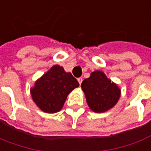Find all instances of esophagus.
Masks as SVG:
<instances>
[{"label":"esophagus","mask_w":151,"mask_h":151,"mask_svg":"<svg viewBox=\"0 0 151 151\" xmlns=\"http://www.w3.org/2000/svg\"><path fill=\"white\" fill-rule=\"evenodd\" d=\"M77 81H78V82H79V84H80V85H81L82 81H83V79H82L81 77H80V78H78Z\"/></svg>","instance_id":"obj_1"}]
</instances>
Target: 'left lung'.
Segmentation results:
<instances>
[{"label":"left lung","mask_w":151,"mask_h":151,"mask_svg":"<svg viewBox=\"0 0 151 151\" xmlns=\"http://www.w3.org/2000/svg\"><path fill=\"white\" fill-rule=\"evenodd\" d=\"M86 101L95 113H103L117 104L121 91L116 84L107 78L100 70H95L81 84Z\"/></svg>","instance_id":"8db88e82"}]
</instances>
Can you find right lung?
Segmentation results:
<instances>
[{
    "label": "right lung",
    "mask_w": 151,
    "mask_h": 151,
    "mask_svg": "<svg viewBox=\"0 0 151 151\" xmlns=\"http://www.w3.org/2000/svg\"><path fill=\"white\" fill-rule=\"evenodd\" d=\"M78 86L79 82L71 73L56 65L36 81L31 95L41 110L54 113L62 109L67 95Z\"/></svg>",
    "instance_id": "1"
}]
</instances>
